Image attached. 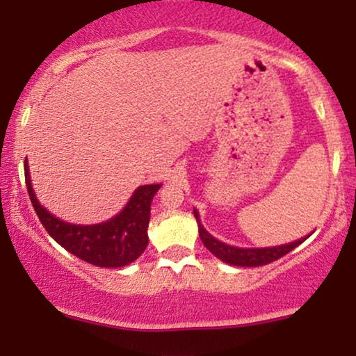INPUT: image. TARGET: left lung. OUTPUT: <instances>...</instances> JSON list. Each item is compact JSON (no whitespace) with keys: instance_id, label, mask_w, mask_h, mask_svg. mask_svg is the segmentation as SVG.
I'll use <instances>...</instances> for the list:
<instances>
[{"instance_id":"8db88e82","label":"left lung","mask_w":356,"mask_h":356,"mask_svg":"<svg viewBox=\"0 0 356 356\" xmlns=\"http://www.w3.org/2000/svg\"><path fill=\"white\" fill-rule=\"evenodd\" d=\"M194 216L195 219H197V224H199V238L204 243V246H206L209 251L214 254L216 257H219L220 261H224V263L227 264H232V266H263V264H269L273 263V261L280 259V257H283L284 254H288L289 251H293L296 246H300L301 243H303V239H298L295 243H289V244H283V246H275V248H259V249H249V248H234V246H229V244L226 243H220L216 238H212V236L204 229V226L201 224V220H199V214L197 211H194Z\"/></svg>"}]
</instances>
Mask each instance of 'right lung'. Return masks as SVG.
<instances>
[{"instance_id":"1","label":"right lung","mask_w":356,"mask_h":356,"mask_svg":"<svg viewBox=\"0 0 356 356\" xmlns=\"http://www.w3.org/2000/svg\"><path fill=\"white\" fill-rule=\"evenodd\" d=\"M24 181L36 216L42 220L44 229L61 248L80 259L99 268H122L134 263L145 251L149 244L147 227L150 220V204L162 184L138 187L124 211L107 222L76 226L55 218L38 202L31 187L26 162Z\"/></svg>"}]
</instances>
